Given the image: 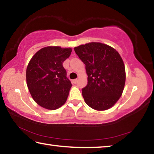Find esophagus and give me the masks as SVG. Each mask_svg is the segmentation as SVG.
<instances>
[{
    "label": "esophagus",
    "instance_id": "1",
    "mask_svg": "<svg viewBox=\"0 0 154 154\" xmlns=\"http://www.w3.org/2000/svg\"><path fill=\"white\" fill-rule=\"evenodd\" d=\"M77 82V79H73V80L72 81V82L73 83H76Z\"/></svg>",
    "mask_w": 154,
    "mask_h": 154
}]
</instances>
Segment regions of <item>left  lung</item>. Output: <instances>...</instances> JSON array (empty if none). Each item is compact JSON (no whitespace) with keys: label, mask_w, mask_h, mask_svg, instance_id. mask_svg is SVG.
Masks as SVG:
<instances>
[{"label":"left lung","mask_w":154,"mask_h":154,"mask_svg":"<svg viewBox=\"0 0 154 154\" xmlns=\"http://www.w3.org/2000/svg\"><path fill=\"white\" fill-rule=\"evenodd\" d=\"M85 65L88 84L82 89L85 103L95 110L112 107L123 92L126 72L120 55L114 48L92 42L74 48Z\"/></svg>","instance_id":"1"}]
</instances>
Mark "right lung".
I'll use <instances>...</instances> for the list:
<instances>
[{"label": "right lung", "instance_id": "1", "mask_svg": "<svg viewBox=\"0 0 154 154\" xmlns=\"http://www.w3.org/2000/svg\"><path fill=\"white\" fill-rule=\"evenodd\" d=\"M71 48L49 46L32 56L26 69V83L34 100L42 107L54 110L66 101L71 82L63 63Z\"/></svg>", "mask_w": 154, "mask_h": 154}]
</instances>
